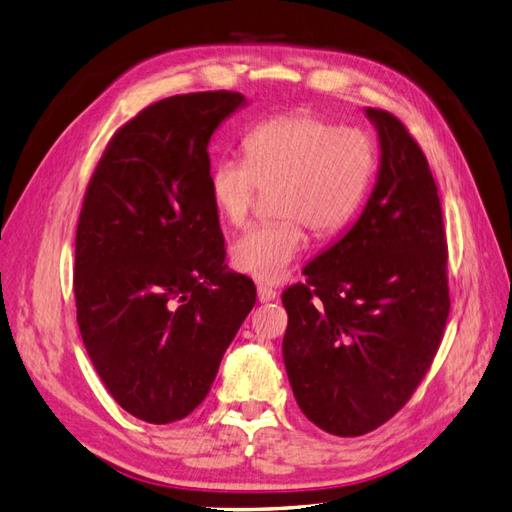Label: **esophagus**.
Here are the masks:
<instances>
[{
  "instance_id": "obj_1",
  "label": "esophagus",
  "mask_w": 512,
  "mask_h": 512,
  "mask_svg": "<svg viewBox=\"0 0 512 512\" xmlns=\"http://www.w3.org/2000/svg\"><path fill=\"white\" fill-rule=\"evenodd\" d=\"M257 299L261 303H270V301L277 299V292L272 288H266V285H257Z\"/></svg>"
}]
</instances>
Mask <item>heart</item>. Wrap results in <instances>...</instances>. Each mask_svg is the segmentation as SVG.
Segmentation results:
<instances>
[{"mask_svg": "<svg viewBox=\"0 0 512 512\" xmlns=\"http://www.w3.org/2000/svg\"><path fill=\"white\" fill-rule=\"evenodd\" d=\"M246 159L222 157L209 170L213 207L233 227L251 216L257 192H272L275 222L257 224L231 244V264L255 281L288 275L305 231L327 237L347 224L371 189L377 150L360 128L314 113L277 115L244 137Z\"/></svg>", "mask_w": 512, "mask_h": 512, "instance_id": "1", "label": "heart"}]
</instances>
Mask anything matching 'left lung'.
<instances>
[{"instance_id":"obj_1","label":"left lung","mask_w":512,"mask_h":512,"mask_svg":"<svg viewBox=\"0 0 512 512\" xmlns=\"http://www.w3.org/2000/svg\"><path fill=\"white\" fill-rule=\"evenodd\" d=\"M379 139L375 187L353 227L283 292V362L320 430L362 436L399 412L430 368L449 316L441 198L419 144L366 106Z\"/></svg>"}]
</instances>
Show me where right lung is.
<instances>
[{"instance_id": "obj_1", "label": "right lung", "mask_w": 512, "mask_h": 512, "mask_svg": "<svg viewBox=\"0 0 512 512\" xmlns=\"http://www.w3.org/2000/svg\"><path fill=\"white\" fill-rule=\"evenodd\" d=\"M242 93L172 95L117 130L76 231L82 342L113 399L148 423L194 412L253 310V281L224 264L209 141Z\"/></svg>"}]
</instances>
